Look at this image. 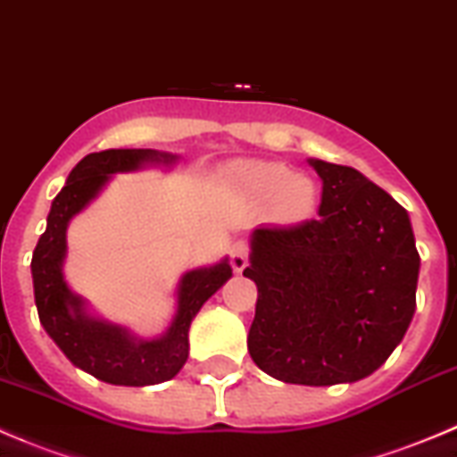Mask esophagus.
<instances>
[{
    "label": "esophagus",
    "mask_w": 457,
    "mask_h": 457,
    "mask_svg": "<svg viewBox=\"0 0 457 457\" xmlns=\"http://www.w3.org/2000/svg\"><path fill=\"white\" fill-rule=\"evenodd\" d=\"M248 254L250 248L245 241H237V244L232 245V250H229V264H232V269L237 270V273H244V269L248 266Z\"/></svg>",
    "instance_id": "esophagus-1"
}]
</instances>
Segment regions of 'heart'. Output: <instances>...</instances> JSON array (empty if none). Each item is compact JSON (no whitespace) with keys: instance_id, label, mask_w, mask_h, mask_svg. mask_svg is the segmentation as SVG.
Returning <instances> with one entry per match:
<instances>
[{"instance_id":"1","label":"heart","mask_w":457,"mask_h":457,"mask_svg":"<svg viewBox=\"0 0 457 457\" xmlns=\"http://www.w3.org/2000/svg\"><path fill=\"white\" fill-rule=\"evenodd\" d=\"M229 182L253 204L269 207L278 223L300 225L319 207V184L275 162H241L229 168Z\"/></svg>"}]
</instances>
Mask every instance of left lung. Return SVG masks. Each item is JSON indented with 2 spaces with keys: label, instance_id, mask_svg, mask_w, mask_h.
<instances>
[{
  "label": "left lung",
  "instance_id": "obj_1",
  "mask_svg": "<svg viewBox=\"0 0 457 457\" xmlns=\"http://www.w3.org/2000/svg\"><path fill=\"white\" fill-rule=\"evenodd\" d=\"M310 166L323 182L319 219L250 234L248 351L278 380L326 387L371 376L401 344L421 259L408 212L387 191L355 168Z\"/></svg>",
  "mask_w": 457,
  "mask_h": 457
}]
</instances>
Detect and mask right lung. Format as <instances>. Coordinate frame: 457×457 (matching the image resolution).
Returning <instances> with one entry per match:
<instances>
[{
  "label": "right lung",
  "instance_id": "add662e5",
  "mask_svg": "<svg viewBox=\"0 0 457 457\" xmlns=\"http://www.w3.org/2000/svg\"><path fill=\"white\" fill-rule=\"evenodd\" d=\"M175 162L178 154L159 150H102L81 159L52 203L47 229L38 238L31 259L36 307L45 332L77 369L109 385L145 387L178 376L188 357L191 320L232 278L228 257L219 264L187 270L175 291L178 310L170 326L154 339H141L129 328L100 319L79 294L70 289L63 273L70 220L100 195L116 172H134L147 166L170 168Z\"/></svg>",
  "mask_w": 457,
  "mask_h": 457
}]
</instances>
